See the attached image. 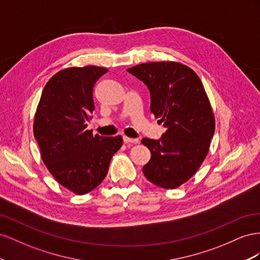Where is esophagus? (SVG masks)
Wrapping results in <instances>:
<instances>
[{
  "instance_id": "34e87169",
  "label": "esophagus",
  "mask_w": 260,
  "mask_h": 260,
  "mask_svg": "<svg viewBox=\"0 0 260 260\" xmlns=\"http://www.w3.org/2000/svg\"><path fill=\"white\" fill-rule=\"evenodd\" d=\"M123 142L125 144L127 143H132V144H137L138 143V139L137 138H129L127 136H123Z\"/></svg>"
}]
</instances>
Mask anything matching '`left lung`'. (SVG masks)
<instances>
[{
    "instance_id": "8db88e82",
    "label": "left lung",
    "mask_w": 260,
    "mask_h": 260,
    "mask_svg": "<svg viewBox=\"0 0 260 260\" xmlns=\"http://www.w3.org/2000/svg\"><path fill=\"white\" fill-rule=\"evenodd\" d=\"M149 89L150 111L166 132L143 138L151 152L143 172L157 186L172 189L196 173L209 150L214 117L202 80L188 66L150 62L127 69Z\"/></svg>"
}]
</instances>
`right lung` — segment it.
Wrapping results in <instances>:
<instances>
[{
  "label": "right lung",
  "instance_id": "1",
  "mask_svg": "<svg viewBox=\"0 0 260 260\" xmlns=\"http://www.w3.org/2000/svg\"><path fill=\"white\" fill-rule=\"evenodd\" d=\"M107 69L70 68L52 76L37 108L34 135L50 173L64 187L84 195L105 180L121 136L92 135L87 122L94 110L93 87Z\"/></svg>",
  "mask_w": 260,
  "mask_h": 260
}]
</instances>
